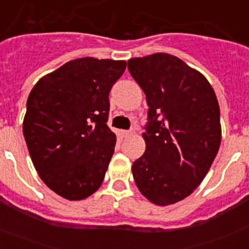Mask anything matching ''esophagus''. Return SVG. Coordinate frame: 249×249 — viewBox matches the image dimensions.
Segmentation results:
<instances>
[{
  "label": "esophagus",
  "mask_w": 249,
  "mask_h": 249,
  "mask_svg": "<svg viewBox=\"0 0 249 249\" xmlns=\"http://www.w3.org/2000/svg\"><path fill=\"white\" fill-rule=\"evenodd\" d=\"M122 135L123 137H131V136L135 135V129L131 128V129H127V131H123Z\"/></svg>",
  "instance_id": "34e87169"
}]
</instances>
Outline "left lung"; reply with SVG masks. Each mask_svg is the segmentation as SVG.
Masks as SVG:
<instances>
[{"mask_svg": "<svg viewBox=\"0 0 249 249\" xmlns=\"http://www.w3.org/2000/svg\"><path fill=\"white\" fill-rule=\"evenodd\" d=\"M146 94V152L132 164L138 190L152 203L182 201L199 186L221 144L219 106L198 71L168 53L128 61Z\"/></svg>", "mask_w": 249, "mask_h": 249, "instance_id": "8db88e82", "label": "left lung"}]
</instances>
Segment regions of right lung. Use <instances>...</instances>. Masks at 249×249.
Masks as SVG:
<instances>
[{"label":"right lung","instance_id":"obj_1","mask_svg":"<svg viewBox=\"0 0 249 249\" xmlns=\"http://www.w3.org/2000/svg\"><path fill=\"white\" fill-rule=\"evenodd\" d=\"M126 61L85 57L42 77L31 91L23 136L46 186L80 201L102 184L116 135L107 126L108 94Z\"/></svg>","mask_w":249,"mask_h":249}]
</instances>
